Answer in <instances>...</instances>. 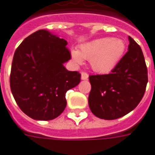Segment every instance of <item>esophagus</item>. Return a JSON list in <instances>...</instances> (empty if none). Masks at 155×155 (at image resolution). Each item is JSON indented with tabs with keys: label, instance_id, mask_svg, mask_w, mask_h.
Listing matches in <instances>:
<instances>
[{
	"label": "esophagus",
	"instance_id": "esophagus-1",
	"mask_svg": "<svg viewBox=\"0 0 155 155\" xmlns=\"http://www.w3.org/2000/svg\"><path fill=\"white\" fill-rule=\"evenodd\" d=\"M81 78L83 80H87L88 78V74L85 72H81Z\"/></svg>",
	"mask_w": 155,
	"mask_h": 155
}]
</instances>
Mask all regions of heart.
I'll return each instance as SVG.
<instances>
[{"mask_svg":"<svg viewBox=\"0 0 155 155\" xmlns=\"http://www.w3.org/2000/svg\"><path fill=\"white\" fill-rule=\"evenodd\" d=\"M126 45L122 39L104 37L83 44L79 51H72V60L82 64L83 59L89 60L93 71L109 72L118 65L124 54Z\"/></svg>","mask_w":155,"mask_h":155,"instance_id":"obj_1","label":"heart"}]
</instances>
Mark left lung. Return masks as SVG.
I'll list each match as a JSON object with an SVG mask.
<instances>
[{
  "label": "left lung",
  "mask_w": 155,
  "mask_h": 155,
  "mask_svg": "<svg viewBox=\"0 0 155 155\" xmlns=\"http://www.w3.org/2000/svg\"><path fill=\"white\" fill-rule=\"evenodd\" d=\"M128 51L109 74L90 75L88 105L96 117L117 119L134 110L144 95L148 70L141 48L128 37Z\"/></svg>",
  "instance_id": "8db88e82"
}]
</instances>
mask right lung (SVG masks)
<instances>
[{"label": "right lung", "instance_id": "obj_1", "mask_svg": "<svg viewBox=\"0 0 155 155\" xmlns=\"http://www.w3.org/2000/svg\"><path fill=\"white\" fill-rule=\"evenodd\" d=\"M67 41L47 30H38L16 48L10 75L11 90L21 110L36 120L48 121L67 106L66 93L81 81V74L68 71L71 59Z\"/></svg>", "mask_w": 155, "mask_h": 155}]
</instances>
